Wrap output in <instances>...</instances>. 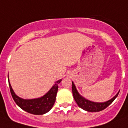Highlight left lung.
<instances>
[{
	"label": "left lung",
	"mask_w": 128,
	"mask_h": 128,
	"mask_svg": "<svg viewBox=\"0 0 128 128\" xmlns=\"http://www.w3.org/2000/svg\"><path fill=\"white\" fill-rule=\"evenodd\" d=\"M72 92H73V98L74 100L77 103V104L81 108L84 110L91 112H100V111L104 110L107 107H108L112 103L116 98L118 97L119 94L118 93L116 96L110 99L108 101L105 102H94L87 100L83 96H81L80 93L76 89L75 84L72 82Z\"/></svg>",
	"instance_id": "obj_1"
}]
</instances>
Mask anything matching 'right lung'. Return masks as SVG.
I'll return each mask as SVG.
<instances>
[{
    "label": "right lung",
    "instance_id": "right-lung-1",
    "mask_svg": "<svg viewBox=\"0 0 128 128\" xmlns=\"http://www.w3.org/2000/svg\"><path fill=\"white\" fill-rule=\"evenodd\" d=\"M61 80H58L55 82V84L53 85V87L44 96L40 98L34 99H22L20 98L16 95L12 90L11 85L10 84L9 79L8 84L12 97L18 106L20 107L24 111L32 114L42 115L49 112L53 108L56 100V96L58 91V85L61 83Z\"/></svg>",
    "mask_w": 128,
    "mask_h": 128
}]
</instances>
